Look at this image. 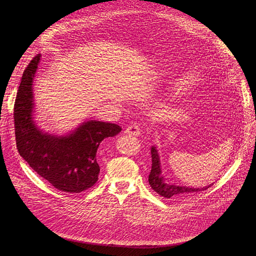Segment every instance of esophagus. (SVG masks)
Segmentation results:
<instances>
[{
  "instance_id": "obj_1",
  "label": "esophagus",
  "mask_w": 256,
  "mask_h": 256,
  "mask_svg": "<svg viewBox=\"0 0 256 256\" xmlns=\"http://www.w3.org/2000/svg\"><path fill=\"white\" fill-rule=\"evenodd\" d=\"M124 132L128 136H138L140 134V126L136 124H130Z\"/></svg>"
}]
</instances>
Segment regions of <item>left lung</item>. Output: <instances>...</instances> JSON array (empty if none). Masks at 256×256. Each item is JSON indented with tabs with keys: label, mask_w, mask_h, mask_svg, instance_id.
Segmentation results:
<instances>
[{
	"label": "left lung",
	"mask_w": 256,
	"mask_h": 256,
	"mask_svg": "<svg viewBox=\"0 0 256 256\" xmlns=\"http://www.w3.org/2000/svg\"><path fill=\"white\" fill-rule=\"evenodd\" d=\"M152 154V169L149 175V184L151 188L160 196L166 198H186L190 194H192L194 192H198L202 190H206L210 188L206 186L202 188H192L186 186H171L167 184L164 182L163 177L161 176V168H160V160L157 153V150L155 147H152L151 149Z\"/></svg>",
	"instance_id": "1"
}]
</instances>
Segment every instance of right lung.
<instances>
[{
    "mask_svg": "<svg viewBox=\"0 0 256 256\" xmlns=\"http://www.w3.org/2000/svg\"><path fill=\"white\" fill-rule=\"evenodd\" d=\"M40 60L36 54L23 72L14 104V128L20 156L58 190L79 194L98 180L96 152L100 142L116 136V124L89 120L66 136H54L36 128L32 120V81Z\"/></svg>",
    "mask_w": 256,
    "mask_h": 256,
    "instance_id": "right-lung-1",
    "label": "right lung"
}]
</instances>
